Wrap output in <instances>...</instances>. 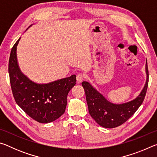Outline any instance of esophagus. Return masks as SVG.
<instances>
[{"label":"esophagus","instance_id":"34e87169","mask_svg":"<svg viewBox=\"0 0 157 157\" xmlns=\"http://www.w3.org/2000/svg\"><path fill=\"white\" fill-rule=\"evenodd\" d=\"M83 79H84V75H82V73H79L77 75L76 79H77V82H78V83H81L82 80H83Z\"/></svg>","mask_w":157,"mask_h":157}]
</instances>
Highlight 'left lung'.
Here are the masks:
<instances>
[{"mask_svg":"<svg viewBox=\"0 0 157 157\" xmlns=\"http://www.w3.org/2000/svg\"><path fill=\"white\" fill-rule=\"evenodd\" d=\"M145 71L147 78L140 94L134 100L123 104L117 105L110 102L88 82H82L86 94L89 114L98 124L105 128H114L125 123L130 117L134 115L141 105L147 92L149 81L147 61Z\"/></svg>","mask_w":157,"mask_h":157,"instance_id":"obj_1","label":"left lung"}]
</instances>
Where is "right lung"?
I'll list each match as a JSON object with an SVG mask.
<instances>
[{
    "mask_svg": "<svg viewBox=\"0 0 157 157\" xmlns=\"http://www.w3.org/2000/svg\"><path fill=\"white\" fill-rule=\"evenodd\" d=\"M20 39L12 48L9 59L8 71L13 96L17 105L34 120L41 123H50L65 112L67 95L76 84V75L48 84L31 81L22 73L18 64L17 48Z\"/></svg>",
    "mask_w": 157,
    "mask_h": 157,
    "instance_id": "right-lung-1",
    "label": "right lung"
}]
</instances>
